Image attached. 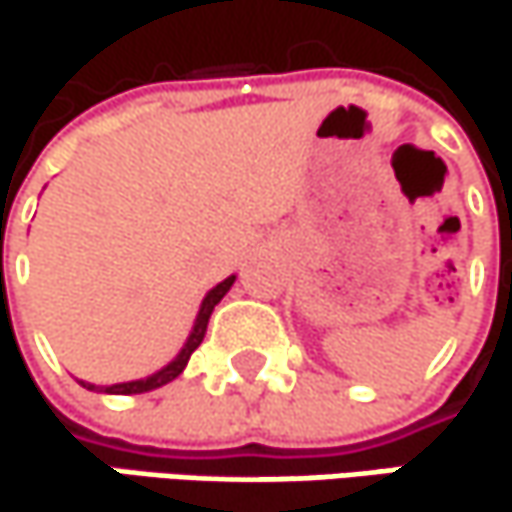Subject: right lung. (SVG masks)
<instances>
[{
    "instance_id": "obj_1",
    "label": "right lung",
    "mask_w": 512,
    "mask_h": 512,
    "mask_svg": "<svg viewBox=\"0 0 512 512\" xmlns=\"http://www.w3.org/2000/svg\"><path fill=\"white\" fill-rule=\"evenodd\" d=\"M231 284H234V275L231 278H225V281H219L213 290H210L208 296H205V302L199 307V316H196V322H193V331H190V337H187V343H184V349L175 354V360L172 363H166L163 369H158L155 375H149V378H140V381H125V384H114V387H102V393H114V395H131V393H149V390H158L163 384H169V381H175L181 372H184V366H187V360H190V354L202 346V340H205V331H208V319L210 313H213V307L222 302V296L231 290ZM84 384V381H81ZM87 390H99V387H93V384H84Z\"/></svg>"
}]
</instances>
